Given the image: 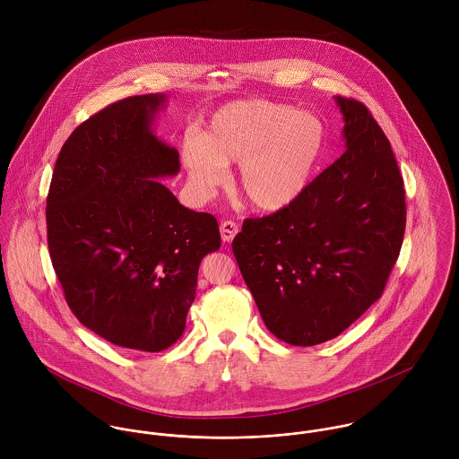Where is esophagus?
Returning a JSON list of instances; mask_svg holds the SVG:
<instances>
[{"instance_id":"1","label":"esophagus","mask_w":459,"mask_h":459,"mask_svg":"<svg viewBox=\"0 0 459 459\" xmlns=\"http://www.w3.org/2000/svg\"><path fill=\"white\" fill-rule=\"evenodd\" d=\"M238 233V224L233 221H222L221 222V237L224 242H231Z\"/></svg>"}]
</instances>
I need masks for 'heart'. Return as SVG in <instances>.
Returning <instances> with one entry per match:
<instances>
[{
  "label": "heart",
  "instance_id": "b5f03b06",
  "mask_svg": "<svg viewBox=\"0 0 459 459\" xmlns=\"http://www.w3.org/2000/svg\"><path fill=\"white\" fill-rule=\"evenodd\" d=\"M327 144L324 122L307 111L270 100H240L221 108L204 135H187L182 164L199 193L228 178L238 164L237 189L256 210L279 212L309 187Z\"/></svg>",
  "mask_w": 459,
  "mask_h": 459
}]
</instances>
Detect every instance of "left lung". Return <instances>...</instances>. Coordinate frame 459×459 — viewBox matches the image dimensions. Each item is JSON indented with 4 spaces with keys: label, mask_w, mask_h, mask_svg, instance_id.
Masks as SVG:
<instances>
[{
    "label": "left lung",
    "mask_w": 459,
    "mask_h": 459,
    "mask_svg": "<svg viewBox=\"0 0 459 459\" xmlns=\"http://www.w3.org/2000/svg\"><path fill=\"white\" fill-rule=\"evenodd\" d=\"M335 102L344 153L293 204L246 219L233 238L264 325L293 346L333 339L382 297L406 226L389 139L362 102Z\"/></svg>",
    "instance_id": "1"
}]
</instances>
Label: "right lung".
<instances>
[{
	"mask_svg": "<svg viewBox=\"0 0 459 459\" xmlns=\"http://www.w3.org/2000/svg\"><path fill=\"white\" fill-rule=\"evenodd\" d=\"M166 95L118 100L70 134L48 195V246L66 304L106 341L162 351L180 339L199 263L221 247L213 215L180 204L159 178L178 150L153 131Z\"/></svg>",
	"mask_w": 459,
	"mask_h": 459,
	"instance_id": "right-lung-1",
	"label": "right lung"
}]
</instances>
